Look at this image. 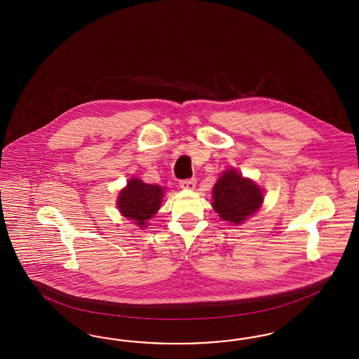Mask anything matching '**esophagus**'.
Listing matches in <instances>:
<instances>
[{"label": "esophagus", "instance_id": "obj_1", "mask_svg": "<svg viewBox=\"0 0 359 359\" xmlns=\"http://www.w3.org/2000/svg\"><path fill=\"white\" fill-rule=\"evenodd\" d=\"M179 185L183 189H195L196 179H185V180H182Z\"/></svg>", "mask_w": 359, "mask_h": 359}]
</instances>
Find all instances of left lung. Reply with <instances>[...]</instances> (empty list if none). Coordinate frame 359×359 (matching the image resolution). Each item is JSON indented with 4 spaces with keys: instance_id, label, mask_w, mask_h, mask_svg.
I'll use <instances>...</instances> for the list:
<instances>
[{
    "instance_id": "8db88e82",
    "label": "left lung",
    "mask_w": 359,
    "mask_h": 359,
    "mask_svg": "<svg viewBox=\"0 0 359 359\" xmlns=\"http://www.w3.org/2000/svg\"><path fill=\"white\" fill-rule=\"evenodd\" d=\"M262 191L236 170H229L213 188V208L224 221L242 224L262 205Z\"/></svg>"
}]
</instances>
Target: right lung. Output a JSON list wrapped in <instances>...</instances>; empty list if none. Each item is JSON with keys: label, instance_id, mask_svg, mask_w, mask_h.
Masks as SVG:
<instances>
[{"label": "right lung", "instance_id": "add662e5", "mask_svg": "<svg viewBox=\"0 0 359 359\" xmlns=\"http://www.w3.org/2000/svg\"><path fill=\"white\" fill-rule=\"evenodd\" d=\"M163 197V189L158 185L144 184L140 179H131L118 197L122 216L134 219L137 225H146L147 219L158 212Z\"/></svg>", "mask_w": 359, "mask_h": 359}]
</instances>
